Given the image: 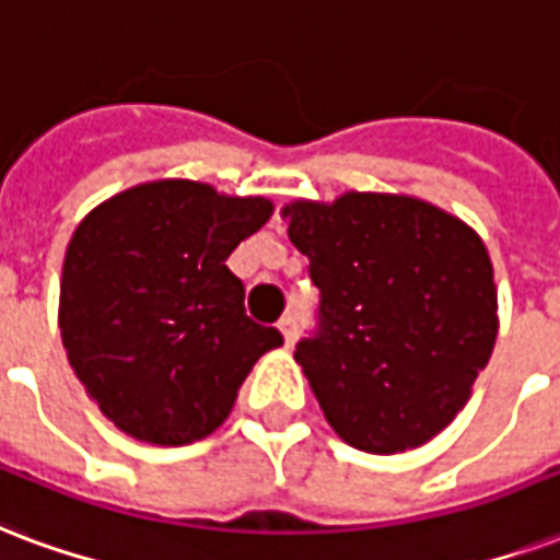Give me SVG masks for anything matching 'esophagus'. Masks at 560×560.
I'll use <instances>...</instances> for the list:
<instances>
[{"label": "esophagus", "mask_w": 560, "mask_h": 560, "mask_svg": "<svg viewBox=\"0 0 560 560\" xmlns=\"http://www.w3.org/2000/svg\"><path fill=\"white\" fill-rule=\"evenodd\" d=\"M279 329H281V335H284V343L291 347V343L296 341V317H293V314H288V317H281Z\"/></svg>", "instance_id": "34e87169"}]
</instances>
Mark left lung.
Returning <instances> with one entry per match:
<instances>
[{
    "label": "left lung",
    "mask_w": 560,
    "mask_h": 560,
    "mask_svg": "<svg viewBox=\"0 0 560 560\" xmlns=\"http://www.w3.org/2000/svg\"><path fill=\"white\" fill-rule=\"evenodd\" d=\"M320 291L296 362L335 433L368 454L418 448L466 407L499 332L492 264L459 219L407 196L284 207Z\"/></svg>",
    "instance_id": "left-lung-1"
}]
</instances>
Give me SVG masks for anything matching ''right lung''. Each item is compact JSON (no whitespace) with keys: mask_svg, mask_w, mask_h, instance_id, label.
Segmentation results:
<instances>
[{"mask_svg":"<svg viewBox=\"0 0 560 560\" xmlns=\"http://www.w3.org/2000/svg\"><path fill=\"white\" fill-rule=\"evenodd\" d=\"M272 213L196 180L132 186L73 231L61 272L70 368L115 428L186 445L222 424L260 355L284 343L246 314L228 255Z\"/></svg>","mask_w":560,"mask_h":560,"instance_id":"1","label":"right lung"}]
</instances>
